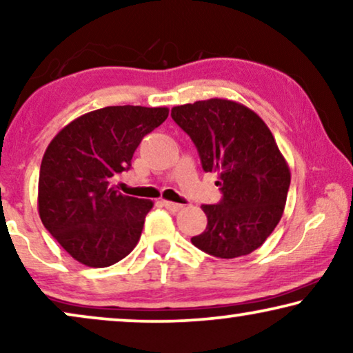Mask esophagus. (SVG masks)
<instances>
[{"label": "esophagus", "mask_w": 353, "mask_h": 353, "mask_svg": "<svg viewBox=\"0 0 353 353\" xmlns=\"http://www.w3.org/2000/svg\"><path fill=\"white\" fill-rule=\"evenodd\" d=\"M163 205H165V209L170 212H180L183 209V204H176V202L172 201H163Z\"/></svg>", "instance_id": "34e87169"}]
</instances>
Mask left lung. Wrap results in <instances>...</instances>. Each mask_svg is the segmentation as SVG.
<instances>
[{
    "mask_svg": "<svg viewBox=\"0 0 353 353\" xmlns=\"http://www.w3.org/2000/svg\"><path fill=\"white\" fill-rule=\"evenodd\" d=\"M172 119L196 144L204 172L219 175L223 197L202 205L207 226L191 238L197 249L219 259L254 252L281 220L291 172L267 123L230 99L175 105Z\"/></svg>",
    "mask_w": 353,
    "mask_h": 353,
    "instance_id": "left-lung-1",
    "label": "left lung"
}]
</instances>
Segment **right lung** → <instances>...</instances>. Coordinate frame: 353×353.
<instances>
[{"label":"right lung","instance_id":"add662e5","mask_svg":"<svg viewBox=\"0 0 353 353\" xmlns=\"http://www.w3.org/2000/svg\"><path fill=\"white\" fill-rule=\"evenodd\" d=\"M167 117V108L109 105L65 125L46 148L38 212L77 262L110 267L138 244L152 201L122 194L112 180L132 167L141 139Z\"/></svg>","mask_w":353,"mask_h":353}]
</instances>
